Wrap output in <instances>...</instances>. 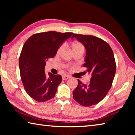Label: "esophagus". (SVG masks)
Here are the masks:
<instances>
[{
  "label": "esophagus",
  "mask_w": 135,
  "mask_h": 135,
  "mask_svg": "<svg viewBox=\"0 0 135 135\" xmlns=\"http://www.w3.org/2000/svg\"><path fill=\"white\" fill-rule=\"evenodd\" d=\"M62 77L63 80H68L70 79V76H68V75H63Z\"/></svg>",
  "instance_id": "1"
}]
</instances>
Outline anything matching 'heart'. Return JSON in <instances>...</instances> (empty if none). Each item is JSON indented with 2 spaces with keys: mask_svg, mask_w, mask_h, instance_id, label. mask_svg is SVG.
I'll return each mask as SVG.
<instances>
[{
  "mask_svg": "<svg viewBox=\"0 0 135 135\" xmlns=\"http://www.w3.org/2000/svg\"><path fill=\"white\" fill-rule=\"evenodd\" d=\"M64 49V45H62L58 50V54H60ZM77 50H84V46L81 43L79 42H76L73 45V51H77Z\"/></svg>",
  "mask_w": 135,
  "mask_h": 135,
  "instance_id": "obj_1",
  "label": "heart"
}]
</instances>
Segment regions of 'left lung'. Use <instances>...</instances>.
I'll use <instances>...</instances> for the list:
<instances>
[{
  "instance_id": "obj_1",
  "label": "left lung",
  "mask_w": 135,
  "mask_h": 135,
  "mask_svg": "<svg viewBox=\"0 0 135 135\" xmlns=\"http://www.w3.org/2000/svg\"><path fill=\"white\" fill-rule=\"evenodd\" d=\"M86 49L83 67L91 75L88 84L78 79V85L73 92L74 99L81 105L90 107L104 99L110 89L115 76L116 65L113 52L107 42L93 36L74 34Z\"/></svg>"
}]
</instances>
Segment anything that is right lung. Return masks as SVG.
Wrapping results in <instances>:
<instances>
[{
	"instance_id": "right-lung-1",
	"label": "right lung",
	"mask_w": 135,
	"mask_h": 135,
	"mask_svg": "<svg viewBox=\"0 0 135 135\" xmlns=\"http://www.w3.org/2000/svg\"><path fill=\"white\" fill-rule=\"evenodd\" d=\"M73 33L51 31L31 36L22 47L19 59L20 75L25 90L37 102L53 98L62 81L61 75L45 74L47 59L54 58L58 49Z\"/></svg>"
}]
</instances>
